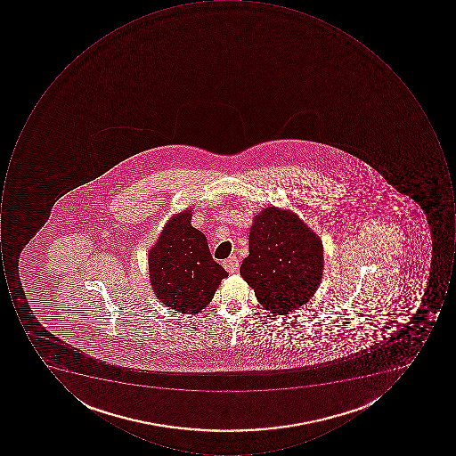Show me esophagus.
Here are the masks:
<instances>
[{"label":"esophagus","mask_w":456,"mask_h":456,"mask_svg":"<svg viewBox=\"0 0 456 456\" xmlns=\"http://www.w3.org/2000/svg\"><path fill=\"white\" fill-rule=\"evenodd\" d=\"M224 267L226 268L229 273H235L240 267L239 259L235 256H230L229 259L224 260Z\"/></svg>","instance_id":"1"}]
</instances>
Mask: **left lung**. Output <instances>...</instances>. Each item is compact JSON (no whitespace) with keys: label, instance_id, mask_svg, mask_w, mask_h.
Instances as JSON below:
<instances>
[{"label":"left lung","instance_id":"obj_1","mask_svg":"<svg viewBox=\"0 0 456 456\" xmlns=\"http://www.w3.org/2000/svg\"><path fill=\"white\" fill-rule=\"evenodd\" d=\"M322 271L321 239L295 212L267 207L255 216L240 274L265 310L288 315L301 307L321 285Z\"/></svg>","mask_w":456,"mask_h":456}]
</instances>
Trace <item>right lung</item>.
Returning a JSON list of instances; mask_svg holds the SVG:
<instances>
[{
  "label": "right lung",
  "mask_w": 456,
  "mask_h": 456,
  "mask_svg": "<svg viewBox=\"0 0 456 456\" xmlns=\"http://www.w3.org/2000/svg\"><path fill=\"white\" fill-rule=\"evenodd\" d=\"M191 222V209L171 217L148 255L156 297L182 314L204 310L221 281L229 275L212 259L206 235Z\"/></svg>",
  "instance_id": "obj_1"
}]
</instances>
